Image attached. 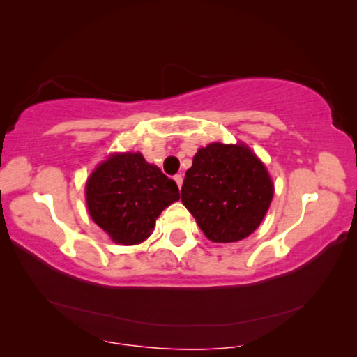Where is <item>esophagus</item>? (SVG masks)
I'll use <instances>...</instances> for the list:
<instances>
[{
  "label": "esophagus",
  "instance_id": "esophagus-1",
  "mask_svg": "<svg viewBox=\"0 0 357 357\" xmlns=\"http://www.w3.org/2000/svg\"><path fill=\"white\" fill-rule=\"evenodd\" d=\"M174 181H176V184H178V187L181 189V187H183V181H184L183 174H176V176H174Z\"/></svg>",
  "mask_w": 357,
  "mask_h": 357
}]
</instances>
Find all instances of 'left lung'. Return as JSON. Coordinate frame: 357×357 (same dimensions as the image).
I'll return each instance as SVG.
<instances>
[{
    "label": "left lung",
    "instance_id": "1",
    "mask_svg": "<svg viewBox=\"0 0 357 357\" xmlns=\"http://www.w3.org/2000/svg\"><path fill=\"white\" fill-rule=\"evenodd\" d=\"M273 195L268 170L243 143L198 149L181 189V202L213 243H236L252 234Z\"/></svg>",
    "mask_w": 357,
    "mask_h": 357
}]
</instances>
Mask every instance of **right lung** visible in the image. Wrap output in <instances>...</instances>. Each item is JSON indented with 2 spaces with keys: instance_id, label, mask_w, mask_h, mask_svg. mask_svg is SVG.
<instances>
[{
  "instance_id": "obj_1",
  "label": "right lung",
  "mask_w": 357,
  "mask_h": 357,
  "mask_svg": "<svg viewBox=\"0 0 357 357\" xmlns=\"http://www.w3.org/2000/svg\"><path fill=\"white\" fill-rule=\"evenodd\" d=\"M84 190L91 219L123 245L148 239L162 211L179 200L176 183L140 153L112 154L91 173Z\"/></svg>"
}]
</instances>
